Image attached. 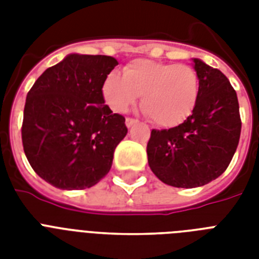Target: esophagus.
Wrapping results in <instances>:
<instances>
[{"label": "esophagus", "mask_w": 259, "mask_h": 259, "mask_svg": "<svg viewBox=\"0 0 259 259\" xmlns=\"http://www.w3.org/2000/svg\"><path fill=\"white\" fill-rule=\"evenodd\" d=\"M126 126H127V127H132V126L133 125H136V123H137V119H134V118H130V117H126Z\"/></svg>", "instance_id": "esophagus-1"}]
</instances>
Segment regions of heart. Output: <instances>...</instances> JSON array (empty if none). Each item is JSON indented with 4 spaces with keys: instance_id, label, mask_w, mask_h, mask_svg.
<instances>
[{
    "instance_id": "1",
    "label": "heart",
    "mask_w": 259,
    "mask_h": 259,
    "mask_svg": "<svg viewBox=\"0 0 259 259\" xmlns=\"http://www.w3.org/2000/svg\"><path fill=\"white\" fill-rule=\"evenodd\" d=\"M102 93L111 110L121 113L141 95V107L150 121L162 127L183 123L192 114L200 94L197 72L188 64L137 59L123 74H110Z\"/></svg>"
}]
</instances>
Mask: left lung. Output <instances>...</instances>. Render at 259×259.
<instances>
[{
	"label": "left lung",
	"instance_id": "8db88e82",
	"mask_svg": "<svg viewBox=\"0 0 259 259\" xmlns=\"http://www.w3.org/2000/svg\"><path fill=\"white\" fill-rule=\"evenodd\" d=\"M200 94L179 126L150 132L148 162L156 176L177 188L208 184L227 169L241 137L237 93L225 74L193 59Z\"/></svg>",
	"mask_w": 259,
	"mask_h": 259
}]
</instances>
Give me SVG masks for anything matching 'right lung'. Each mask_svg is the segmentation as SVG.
Listing matches in <instances>:
<instances>
[{
  "label": "right lung",
  "mask_w": 259,
  "mask_h": 259,
  "mask_svg": "<svg viewBox=\"0 0 259 259\" xmlns=\"http://www.w3.org/2000/svg\"><path fill=\"white\" fill-rule=\"evenodd\" d=\"M118 66L105 55H68L47 68L26 95L21 137L30 166L56 188L86 189L109 173L127 133L102 87Z\"/></svg>",
  "instance_id": "right-lung-1"
}]
</instances>
